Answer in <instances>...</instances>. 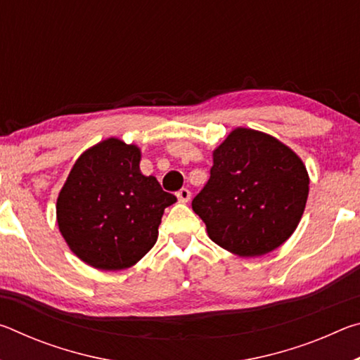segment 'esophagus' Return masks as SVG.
<instances>
[{
    "instance_id": "1",
    "label": "esophagus",
    "mask_w": 360,
    "mask_h": 360,
    "mask_svg": "<svg viewBox=\"0 0 360 360\" xmlns=\"http://www.w3.org/2000/svg\"><path fill=\"white\" fill-rule=\"evenodd\" d=\"M176 197H178L181 203H187L188 200H191V191H188V188H181V191L176 193Z\"/></svg>"
}]
</instances>
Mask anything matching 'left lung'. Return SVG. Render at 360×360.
Segmentation results:
<instances>
[{
	"instance_id": "left-lung-1",
	"label": "left lung",
	"mask_w": 360,
	"mask_h": 360,
	"mask_svg": "<svg viewBox=\"0 0 360 360\" xmlns=\"http://www.w3.org/2000/svg\"><path fill=\"white\" fill-rule=\"evenodd\" d=\"M308 173L288 146L236 129L212 152L210 179L192 200L210 238L241 257L271 252L294 233L308 198Z\"/></svg>"
}]
</instances>
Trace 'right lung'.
I'll list each match as a JSON object with an SVG mask.
<instances>
[{"label":"right lung","mask_w":360,"mask_h":360,"mask_svg":"<svg viewBox=\"0 0 360 360\" xmlns=\"http://www.w3.org/2000/svg\"><path fill=\"white\" fill-rule=\"evenodd\" d=\"M141 152L109 138L77 158L57 200V221L79 259L98 270L135 265L155 245L163 211L176 202L139 172Z\"/></svg>","instance_id":"obj_1"}]
</instances>
